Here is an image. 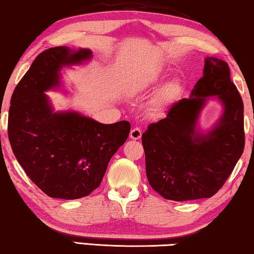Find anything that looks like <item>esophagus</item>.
<instances>
[{"label":"esophagus","instance_id":"1","mask_svg":"<svg viewBox=\"0 0 254 254\" xmlns=\"http://www.w3.org/2000/svg\"><path fill=\"white\" fill-rule=\"evenodd\" d=\"M129 136L130 138H133V140H138V138H141L142 136V130L138 127H134L133 129L130 130Z\"/></svg>","mask_w":254,"mask_h":254}]
</instances>
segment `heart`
<instances>
[{"instance_id": "1", "label": "heart", "mask_w": 254, "mask_h": 254, "mask_svg": "<svg viewBox=\"0 0 254 254\" xmlns=\"http://www.w3.org/2000/svg\"><path fill=\"white\" fill-rule=\"evenodd\" d=\"M159 78H161V76L159 75L152 76V77L149 79L147 83H143V84L138 85L137 90H140V91L141 90H144L145 88H148L150 84H154V83L158 82ZM178 88H179V84L177 81H170L169 83H166V84L161 89V91L158 92V95L156 96V98L152 100L150 106H149L150 112L157 113L158 111H161L163 107L165 106V104L176 95V92L178 91Z\"/></svg>"}]
</instances>
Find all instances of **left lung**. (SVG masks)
Masks as SVG:
<instances>
[{"instance_id": "8db88e82", "label": "left lung", "mask_w": 254, "mask_h": 254, "mask_svg": "<svg viewBox=\"0 0 254 254\" xmlns=\"http://www.w3.org/2000/svg\"><path fill=\"white\" fill-rule=\"evenodd\" d=\"M217 95L225 111L207 134L196 123L208 96ZM148 182L166 200L211 197L224 185L244 151V104L225 61L204 59L203 76L170 107L164 119L142 135Z\"/></svg>"}]
</instances>
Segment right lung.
Returning <instances> with one entry per match:
<instances>
[{
  "mask_svg": "<svg viewBox=\"0 0 254 254\" xmlns=\"http://www.w3.org/2000/svg\"><path fill=\"white\" fill-rule=\"evenodd\" d=\"M91 57L86 48H48L13 90L8 118L13 155L27 177L51 197L89 195L100 185L110 159L130 131L128 121L104 125L72 111L52 109L45 91L60 84L62 67Z\"/></svg>",
  "mask_w": 254,
  "mask_h": 254,
  "instance_id": "add662e5",
  "label": "right lung"
}]
</instances>
